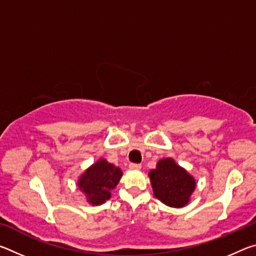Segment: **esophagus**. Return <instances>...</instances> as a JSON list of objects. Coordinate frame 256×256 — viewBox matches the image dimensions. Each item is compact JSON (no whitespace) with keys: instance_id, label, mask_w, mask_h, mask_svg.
<instances>
[{"instance_id":"esophagus-1","label":"esophagus","mask_w":256,"mask_h":256,"mask_svg":"<svg viewBox=\"0 0 256 256\" xmlns=\"http://www.w3.org/2000/svg\"><path fill=\"white\" fill-rule=\"evenodd\" d=\"M128 167H130V170H141V164L131 162L128 164Z\"/></svg>"}]
</instances>
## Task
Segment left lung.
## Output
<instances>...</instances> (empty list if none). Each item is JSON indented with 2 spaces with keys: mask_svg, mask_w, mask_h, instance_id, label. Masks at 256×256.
Masks as SVG:
<instances>
[{
  "mask_svg": "<svg viewBox=\"0 0 256 256\" xmlns=\"http://www.w3.org/2000/svg\"><path fill=\"white\" fill-rule=\"evenodd\" d=\"M154 196L164 204L180 208L188 203L196 180L170 158L162 159L149 172Z\"/></svg>",
  "mask_w": 256,
  "mask_h": 256,
  "instance_id": "left-lung-1",
  "label": "left lung"
}]
</instances>
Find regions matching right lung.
<instances>
[{
    "label": "right lung",
    "instance_id": "add662e5",
    "mask_svg": "<svg viewBox=\"0 0 256 256\" xmlns=\"http://www.w3.org/2000/svg\"><path fill=\"white\" fill-rule=\"evenodd\" d=\"M120 177L122 172L118 167L100 159L84 172L78 185L84 192L86 200L98 206L110 198V190L116 188Z\"/></svg>",
    "mask_w": 256,
    "mask_h": 256
}]
</instances>
